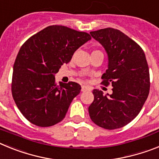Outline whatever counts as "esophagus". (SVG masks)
<instances>
[{
  "instance_id": "esophagus-1",
  "label": "esophagus",
  "mask_w": 159,
  "mask_h": 159,
  "mask_svg": "<svg viewBox=\"0 0 159 159\" xmlns=\"http://www.w3.org/2000/svg\"><path fill=\"white\" fill-rule=\"evenodd\" d=\"M92 88L88 86H82V88H81V91L82 92H87V91H91Z\"/></svg>"
}]
</instances>
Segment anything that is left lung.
Segmentation results:
<instances>
[{"mask_svg":"<svg viewBox=\"0 0 159 159\" xmlns=\"http://www.w3.org/2000/svg\"><path fill=\"white\" fill-rule=\"evenodd\" d=\"M107 53L108 68L101 84H111L112 94L94 89L88 107L91 119L107 130L123 127L141 111L150 92V73L145 53L136 42L112 28L91 32Z\"/></svg>","mask_w":159,"mask_h":159,"instance_id":"1","label":"left lung"}]
</instances>
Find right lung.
<instances>
[{"instance_id":"add662e5","label":"right lung","mask_w":159,"mask_h":159,"mask_svg":"<svg viewBox=\"0 0 159 159\" xmlns=\"http://www.w3.org/2000/svg\"><path fill=\"white\" fill-rule=\"evenodd\" d=\"M91 39L87 32L52 25L21 46L13 65L12 95L18 109L32 124L51 127L64 119L81 87L75 82L57 85L55 74Z\"/></svg>"}]
</instances>
